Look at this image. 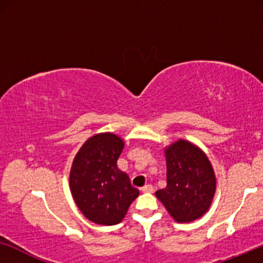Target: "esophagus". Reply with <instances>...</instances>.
<instances>
[{
  "label": "esophagus",
  "instance_id": "34e87169",
  "mask_svg": "<svg viewBox=\"0 0 263 263\" xmlns=\"http://www.w3.org/2000/svg\"><path fill=\"white\" fill-rule=\"evenodd\" d=\"M141 192L142 193H152L153 192V186L151 184H146L145 186H142V188H141Z\"/></svg>",
  "mask_w": 263,
  "mask_h": 263
}]
</instances>
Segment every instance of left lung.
<instances>
[{
  "label": "left lung",
  "mask_w": 263,
  "mask_h": 263,
  "mask_svg": "<svg viewBox=\"0 0 263 263\" xmlns=\"http://www.w3.org/2000/svg\"><path fill=\"white\" fill-rule=\"evenodd\" d=\"M166 186L157 199L177 222L202 217L213 201L217 178L206 153L188 140L179 139L164 148Z\"/></svg>",
  "instance_id": "obj_1"
}]
</instances>
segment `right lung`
Segmentation results:
<instances>
[{"label": "right lung", "instance_id": "obj_1", "mask_svg": "<svg viewBox=\"0 0 263 263\" xmlns=\"http://www.w3.org/2000/svg\"><path fill=\"white\" fill-rule=\"evenodd\" d=\"M124 141L114 133H99L85 141L75 156L69 174L74 202L89 221L116 225L140 192L117 166Z\"/></svg>", "mask_w": 263, "mask_h": 263}]
</instances>
